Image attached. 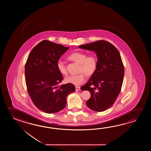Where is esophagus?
Returning a JSON list of instances; mask_svg holds the SVG:
<instances>
[{"label": "esophagus", "mask_w": 151, "mask_h": 151, "mask_svg": "<svg viewBox=\"0 0 151 151\" xmlns=\"http://www.w3.org/2000/svg\"><path fill=\"white\" fill-rule=\"evenodd\" d=\"M76 91H79L80 90V87L79 86H76Z\"/></svg>", "instance_id": "34e87169"}]
</instances>
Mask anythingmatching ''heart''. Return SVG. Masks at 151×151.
Wrapping results in <instances>:
<instances>
[{
  "label": "heart",
  "instance_id": "heart-1",
  "mask_svg": "<svg viewBox=\"0 0 151 151\" xmlns=\"http://www.w3.org/2000/svg\"><path fill=\"white\" fill-rule=\"evenodd\" d=\"M68 59L80 64L79 68V74L69 76L66 77V83L74 85H80L83 83L86 78V74L88 76H92L96 72L98 66V60L96 56L91 55L87 56L86 53L83 52H76L68 56ZM58 71L63 75H66L68 71L64 63L59 60L57 63Z\"/></svg>",
  "mask_w": 151,
  "mask_h": 151
}]
</instances>
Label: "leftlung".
I'll return each mask as SVG.
<instances>
[{"mask_svg":"<svg viewBox=\"0 0 151 151\" xmlns=\"http://www.w3.org/2000/svg\"><path fill=\"white\" fill-rule=\"evenodd\" d=\"M79 47L93 51L97 55L96 71L81 90L91 93L86 103L90 109L104 111L112 106L122 89L124 66L120 53L114 45L105 40L80 45Z\"/></svg>","mask_w":151,"mask_h":151,"instance_id":"8db88e82","label":"left lung"}]
</instances>
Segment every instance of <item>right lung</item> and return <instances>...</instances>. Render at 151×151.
<instances>
[{"instance_id":"add662e5","label":"right lung","mask_w":151,"mask_h":151,"mask_svg":"<svg viewBox=\"0 0 151 151\" xmlns=\"http://www.w3.org/2000/svg\"><path fill=\"white\" fill-rule=\"evenodd\" d=\"M69 47L42 40L32 49L25 66L26 85L32 102L47 113H55L64 109L66 97L75 91L74 85L58 86L63 80L57 63Z\"/></svg>"}]
</instances>
